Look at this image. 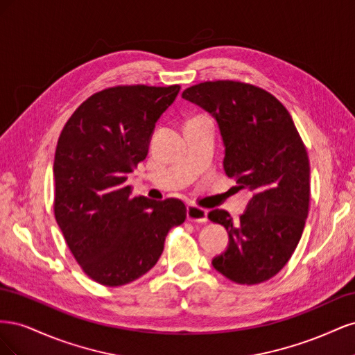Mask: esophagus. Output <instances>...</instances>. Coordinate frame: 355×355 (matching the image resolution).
Wrapping results in <instances>:
<instances>
[{"label":"esophagus","instance_id":"34e87169","mask_svg":"<svg viewBox=\"0 0 355 355\" xmlns=\"http://www.w3.org/2000/svg\"><path fill=\"white\" fill-rule=\"evenodd\" d=\"M187 219L191 222H198V223L207 222V210L194 206V204H189L187 207Z\"/></svg>","mask_w":355,"mask_h":355}]
</instances>
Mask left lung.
I'll use <instances>...</instances> for the list:
<instances>
[{
	"instance_id": "8db88e82",
	"label": "left lung",
	"mask_w": 355,
	"mask_h": 355,
	"mask_svg": "<svg viewBox=\"0 0 355 355\" xmlns=\"http://www.w3.org/2000/svg\"><path fill=\"white\" fill-rule=\"evenodd\" d=\"M182 98L216 118L225 173L253 196L237 222L222 209L209 213L230 235L214 270L239 284L270 280L292 257L309 209V161L292 116L271 93L241 81L200 83Z\"/></svg>"
}]
</instances>
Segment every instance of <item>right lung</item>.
Returning a JSON list of instances; mask_svg holds the SVG:
<instances>
[{"mask_svg": "<svg viewBox=\"0 0 355 355\" xmlns=\"http://www.w3.org/2000/svg\"><path fill=\"white\" fill-rule=\"evenodd\" d=\"M180 85H115L92 94L67 121L55 154V218L81 270L116 287L159 259L167 232L184 223L176 198H132L127 175L148 155L155 123Z\"/></svg>", "mask_w": 355, "mask_h": 355, "instance_id": "right-lung-1", "label": "right lung"}]
</instances>
